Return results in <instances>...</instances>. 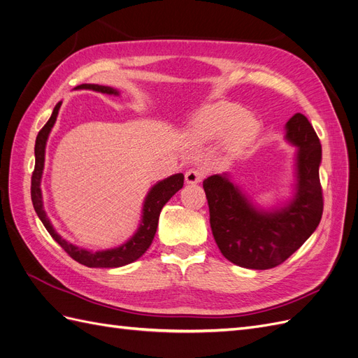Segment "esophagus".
<instances>
[{
    "mask_svg": "<svg viewBox=\"0 0 358 358\" xmlns=\"http://www.w3.org/2000/svg\"><path fill=\"white\" fill-rule=\"evenodd\" d=\"M203 172L201 169H189L186 172V182L187 184H198L202 181Z\"/></svg>",
    "mask_w": 358,
    "mask_h": 358,
    "instance_id": "34e87169",
    "label": "esophagus"
}]
</instances>
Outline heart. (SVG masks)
<instances>
[{
	"label": "heart",
	"mask_w": 358,
	"mask_h": 358,
	"mask_svg": "<svg viewBox=\"0 0 358 358\" xmlns=\"http://www.w3.org/2000/svg\"><path fill=\"white\" fill-rule=\"evenodd\" d=\"M260 122L238 103H215L196 114L190 135L199 141H214L224 136L230 152H241L257 140Z\"/></svg>",
	"instance_id": "obj_1"
}]
</instances>
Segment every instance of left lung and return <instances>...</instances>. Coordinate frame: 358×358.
<instances>
[{
	"instance_id": "1",
	"label": "left lung",
	"mask_w": 358,
	"mask_h": 358,
	"mask_svg": "<svg viewBox=\"0 0 358 358\" xmlns=\"http://www.w3.org/2000/svg\"><path fill=\"white\" fill-rule=\"evenodd\" d=\"M284 138L296 148L293 196L285 203L262 208L226 172L203 180L214 239L222 255L241 268L278 266L320 224L322 152L318 136L303 114L296 113L285 124Z\"/></svg>"
}]
</instances>
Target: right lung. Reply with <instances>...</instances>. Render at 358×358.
<instances>
[{"label":"right lung","mask_w":358,"mask_h":358,"mask_svg":"<svg viewBox=\"0 0 358 358\" xmlns=\"http://www.w3.org/2000/svg\"><path fill=\"white\" fill-rule=\"evenodd\" d=\"M76 89H87V90H95L101 92V94L114 95L119 96V90L110 87V86H101V85H80ZM62 106V101H59L55 106L52 116L49 122L43 126V129L38 132L37 140H36V148H34V153H36V168L32 172L31 178V199L34 210H36L40 220L43 222L44 227L48 229V232L52 235V238L59 244L68 255H70L76 262L85 264L87 268H120L126 266L135 260L140 259L144 252L152 245L153 238L156 235V229L159 223V215L160 211L165 206V203L174 196L184 184V176L174 174L165 180L157 181L155 186L148 190L144 203H143V211H141V220L140 226L135 230V234L124 241L123 244L114 248L107 250H99V251H90L87 248L77 247L71 242L64 239L59 234L56 232L53 224L50 223V218L48 217L44 211V203H43V193H41V178H43V169H44V157H45V144H48L50 131L56 122L57 113Z\"/></svg>","instance_id":"right-lung-1"}]
</instances>
